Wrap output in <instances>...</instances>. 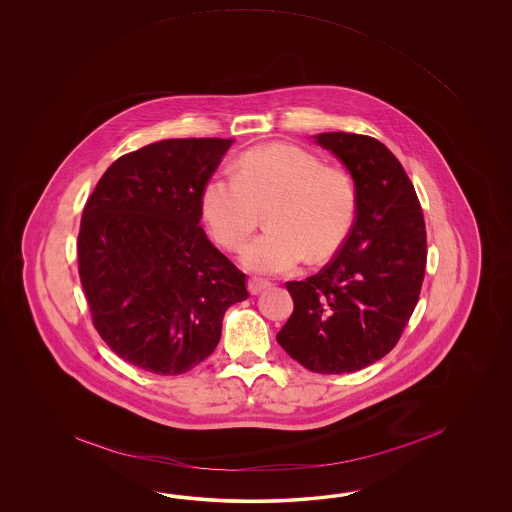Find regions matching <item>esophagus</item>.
Returning <instances> with one entry per match:
<instances>
[{
  "label": "esophagus",
  "instance_id": "esophagus-1",
  "mask_svg": "<svg viewBox=\"0 0 512 512\" xmlns=\"http://www.w3.org/2000/svg\"><path fill=\"white\" fill-rule=\"evenodd\" d=\"M267 287H271L269 280H263V278H258V276L249 278V291H251V294H260Z\"/></svg>",
  "mask_w": 512,
  "mask_h": 512
}]
</instances>
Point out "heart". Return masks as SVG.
<instances>
[{
	"mask_svg": "<svg viewBox=\"0 0 512 512\" xmlns=\"http://www.w3.org/2000/svg\"><path fill=\"white\" fill-rule=\"evenodd\" d=\"M267 207L269 230L243 249L241 260L252 271L276 274L337 251L353 225L357 194L346 172L285 142L241 153L236 174L218 172L201 190L208 230L229 251L240 249Z\"/></svg>",
	"mask_w": 512,
	"mask_h": 512,
	"instance_id": "1",
	"label": "heart"
}]
</instances>
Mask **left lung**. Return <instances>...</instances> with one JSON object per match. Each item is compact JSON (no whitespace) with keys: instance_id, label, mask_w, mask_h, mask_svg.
I'll list each match as a JSON object with an SVG mask.
<instances>
[{"instance_id":"obj_1","label":"left lung","mask_w":512,"mask_h":512,"mask_svg":"<svg viewBox=\"0 0 512 512\" xmlns=\"http://www.w3.org/2000/svg\"><path fill=\"white\" fill-rule=\"evenodd\" d=\"M315 139L355 181V221L322 271L285 283L294 309L276 340L307 370L351 373L390 353L414 313L425 219L403 164L381 141L344 131Z\"/></svg>"}]
</instances>
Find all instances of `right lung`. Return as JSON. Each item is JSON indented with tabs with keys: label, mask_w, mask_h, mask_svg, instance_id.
Segmentation results:
<instances>
[{
	"label": "right lung",
	"mask_w": 512,
	"mask_h": 512,
	"mask_svg": "<svg viewBox=\"0 0 512 512\" xmlns=\"http://www.w3.org/2000/svg\"><path fill=\"white\" fill-rule=\"evenodd\" d=\"M232 139H166L126 153L87 199L78 274L93 326L120 359L157 375L196 368L218 346L245 274L201 221V190Z\"/></svg>",
	"instance_id": "add662e5"
}]
</instances>
